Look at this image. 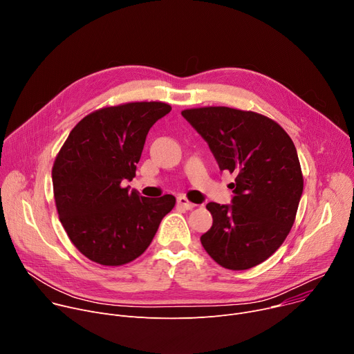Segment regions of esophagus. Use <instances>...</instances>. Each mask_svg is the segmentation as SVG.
Segmentation results:
<instances>
[{
  "instance_id": "obj_1",
  "label": "esophagus",
  "mask_w": 354,
  "mask_h": 354,
  "mask_svg": "<svg viewBox=\"0 0 354 354\" xmlns=\"http://www.w3.org/2000/svg\"><path fill=\"white\" fill-rule=\"evenodd\" d=\"M178 205H179L180 207L186 209V210H192V209H194V207L196 206L195 203H192V202H189V201H187V198H186V196H183V195L178 196Z\"/></svg>"
}]
</instances>
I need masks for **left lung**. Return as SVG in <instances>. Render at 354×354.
Returning <instances> with one entry per match:
<instances>
[{
	"label": "left lung",
	"instance_id": "left-lung-1",
	"mask_svg": "<svg viewBox=\"0 0 354 354\" xmlns=\"http://www.w3.org/2000/svg\"><path fill=\"white\" fill-rule=\"evenodd\" d=\"M182 115L206 140L220 171L236 175L233 205H206L213 224L201 237L203 248L227 270L261 264L291 232L302 196L304 176L291 137L254 111L210 106Z\"/></svg>",
	"mask_w": 354,
	"mask_h": 354
}]
</instances>
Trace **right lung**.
Wrapping results in <instances>:
<instances>
[{"label":"right lung","instance_id":"obj_1","mask_svg":"<svg viewBox=\"0 0 354 354\" xmlns=\"http://www.w3.org/2000/svg\"><path fill=\"white\" fill-rule=\"evenodd\" d=\"M172 107L133 102L95 110L82 118L57 152L52 183L63 229L93 263L118 267L151 244L176 199L140 196L122 187L133 180L149 128Z\"/></svg>","mask_w":354,"mask_h":354}]
</instances>
